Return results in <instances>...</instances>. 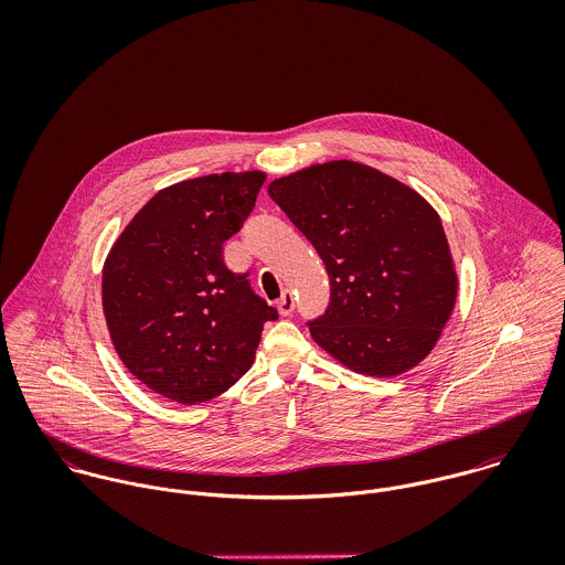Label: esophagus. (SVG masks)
I'll return each mask as SVG.
<instances>
[{
  "label": "esophagus",
  "instance_id": "34e87169",
  "mask_svg": "<svg viewBox=\"0 0 565 565\" xmlns=\"http://www.w3.org/2000/svg\"><path fill=\"white\" fill-rule=\"evenodd\" d=\"M278 311H280V316H285V318L294 316V311H296V300H294V296H291L289 291H285L282 298L278 300Z\"/></svg>",
  "mask_w": 565,
  "mask_h": 565
}]
</instances>
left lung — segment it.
Instances as JSON below:
<instances>
[{"instance_id": "left-lung-1", "label": "left lung", "mask_w": 565, "mask_h": 565, "mask_svg": "<svg viewBox=\"0 0 565 565\" xmlns=\"http://www.w3.org/2000/svg\"><path fill=\"white\" fill-rule=\"evenodd\" d=\"M322 256L330 300L309 320L328 354L367 376L415 367L457 300L448 239L433 206L392 175L354 161L311 164L267 186Z\"/></svg>"}]
</instances>
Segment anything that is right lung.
Returning a JSON list of instances; mask_svg holds the SVG:
<instances>
[{
  "label": "right lung",
  "instance_id": "add662e5",
  "mask_svg": "<svg viewBox=\"0 0 565 565\" xmlns=\"http://www.w3.org/2000/svg\"><path fill=\"white\" fill-rule=\"evenodd\" d=\"M263 182V171H224L162 189L104 263L102 305L115 350L169 401L224 394L249 370L263 323L278 320L222 254Z\"/></svg>",
  "mask_w": 565,
  "mask_h": 565
}]
</instances>
